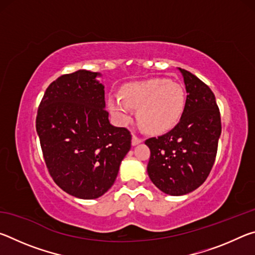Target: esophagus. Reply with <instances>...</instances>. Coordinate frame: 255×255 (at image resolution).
I'll list each match as a JSON object with an SVG mask.
<instances>
[{
    "label": "esophagus",
    "mask_w": 255,
    "mask_h": 255,
    "mask_svg": "<svg viewBox=\"0 0 255 255\" xmlns=\"http://www.w3.org/2000/svg\"><path fill=\"white\" fill-rule=\"evenodd\" d=\"M141 141H143V139H141V138H139L138 136H136V135H132V138H131V144L135 146V145H138L139 143H141Z\"/></svg>",
    "instance_id": "1"
}]
</instances>
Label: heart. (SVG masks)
Instances as JSON below:
<instances>
[{
    "instance_id": "1",
    "label": "heart",
    "mask_w": 255,
    "mask_h": 255,
    "mask_svg": "<svg viewBox=\"0 0 255 255\" xmlns=\"http://www.w3.org/2000/svg\"><path fill=\"white\" fill-rule=\"evenodd\" d=\"M183 86L163 77L126 84L122 97L110 94L108 106L119 124L131 119V108L138 109V123L146 131L162 133L180 122L185 108Z\"/></svg>"
}]
</instances>
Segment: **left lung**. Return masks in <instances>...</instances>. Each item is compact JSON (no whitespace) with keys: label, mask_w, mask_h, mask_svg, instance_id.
Returning a JSON list of instances; mask_svg holds the SVG:
<instances>
[{"label":"left lung","mask_w":255,"mask_h":255,"mask_svg":"<svg viewBox=\"0 0 255 255\" xmlns=\"http://www.w3.org/2000/svg\"><path fill=\"white\" fill-rule=\"evenodd\" d=\"M182 73L187 100L179 124L162 136L145 140L150 149L149 179L166 195L182 196L205 182L213 169L222 132L221 112L210 88Z\"/></svg>","instance_id":"left-lung-1"}]
</instances>
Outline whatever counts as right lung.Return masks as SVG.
<instances>
[{"mask_svg":"<svg viewBox=\"0 0 255 255\" xmlns=\"http://www.w3.org/2000/svg\"><path fill=\"white\" fill-rule=\"evenodd\" d=\"M100 74L80 70L50 83L38 108L36 129L47 169L60 189L81 199L109 190L131 147L127 128L110 124Z\"/></svg>","mask_w":255,"mask_h":255,"instance_id":"add662e5","label":"right lung"}]
</instances>
